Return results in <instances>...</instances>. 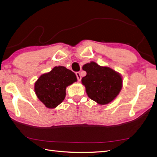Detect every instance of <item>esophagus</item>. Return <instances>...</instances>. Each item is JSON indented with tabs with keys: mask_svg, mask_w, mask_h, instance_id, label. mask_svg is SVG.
Segmentation results:
<instances>
[{
	"mask_svg": "<svg viewBox=\"0 0 157 157\" xmlns=\"http://www.w3.org/2000/svg\"><path fill=\"white\" fill-rule=\"evenodd\" d=\"M75 75H76V77H77V79L78 82H80L81 81V79H82V77H81V75H80V73L79 72H77L76 73H75Z\"/></svg>",
	"mask_w": 157,
	"mask_h": 157,
	"instance_id": "1",
	"label": "esophagus"
}]
</instances>
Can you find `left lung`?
I'll return each instance as SVG.
<instances>
[{
    "mask_svg": "<svg viewBox=\"0 0 157 157\" xmlns=\"http://www.w3.org/2000/svg\"><path fill=\"white\" fill-rule=\"evenodd\" d=\"M83 70L86 75L82 78V82L91 100L100 105H105L118 96L122 86V78L120 74L93 61L84 65Z\"/></svg>",
    "mask_w": 157,
    "mask_h": 157,
    "instance_id": "8db88e82",
    "label": "left lung"
}]
</instances>
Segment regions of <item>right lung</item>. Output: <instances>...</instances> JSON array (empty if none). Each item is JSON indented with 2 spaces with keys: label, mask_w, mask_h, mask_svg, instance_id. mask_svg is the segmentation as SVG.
Here are the masks:
<instances>
[{
  "label": "right lung",
  "mask_w": 157,
  "mask_h": 157,
  "mask_svg": "<svg viewBox=\"0 0 157 157\" xmlns=\"http://www.w3.org/2000/svg\"><path fill=\"white\" fill-rule=\"evenodd\" d=\"M75 74L65 67H55L40 75L35 83V92L39 100L49 109L56 108L64 100L66 88L76 82Z\"/></svg>",
  "instance_id": "1"
}]
</instances>
